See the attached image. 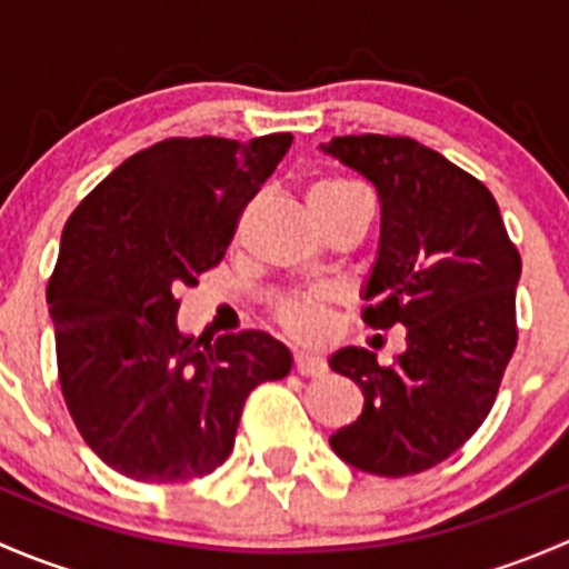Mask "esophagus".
Returning <instances> with one entry per match:
<instances>
[{
    "label": "esophagus",
    "instance_id": "obj_1",
    "mask_svg": "<svg viewBox=\"0 0 569 569\" xmlns=\"http://www.w3.org/2000/svg\"><path fill=\"white\" fill-rule=\"evenodd\" d=\"M295 369H297V375H302V377H325L327 375L325 358H317V355H308V352L295 355Z\"/></svg>",
    "mask_w": 569,
    "mask_h": 569
}]
</instances>
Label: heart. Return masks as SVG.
Returning <instances> with one entry per match:
<instances>
[{"label":"heart","mask_w":569,"mask_h":569,"mask_svg":"<svg viewBox=\"0 0 569 569\" xmlns=\"http://www.w3.org/2000/svg\"><path fill=\"white\" fill-rule=\"evenodd\" d=\"M308 211H311L313 222L321 228L332 217L343 214L352 206L363 203L366 194L358 187H352L343 178H319L308 187ZM330 300L317 291H306V295H289L274 306V321L283 327L289 336L300 338L306 343L325 341L330 332Z\"/></svg>","instance_id":"1"}]
</instances>
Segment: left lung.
I'll return each instance as SVG.
<instances>
[{"label":"left lung","instance_id":"obj_1","mask_svg":"<svg viewBox=\"0 0 569 569\" xmlns=\"http://www.w3.org/2000/svg\"><path fill=\"white\" fill-rule=\"evenodd\" d=\"M321 151L380 198V252L366 283L371 330L407 327L391 366L347 347L330 369L358 382L363 412L330 438L343 462L410 476L443 462L492 410L518 347L520 252L490 189L410 137H332Z\"/></svg>","mask_w":569,"mask_h":569}]
</instances>
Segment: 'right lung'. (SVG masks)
<instances>
[{"label": "right lung", "instance_id": "obj_1", "mask_svg": "<svg viewBox=\"0 0 569 569\" xmlns=\"http://www.w3.org/2000/svg\"><path fill=\"white\" fill-rule=\"evenodd\" d=\"M295 137H170L114 168L62 228L46 300L62 399L109 468L148 485L228 460L244 399L291 371L261 330H178V291L226 256Z\"/></svg>", "mask_w": 569, "mask_h": 569}]
</instances>
